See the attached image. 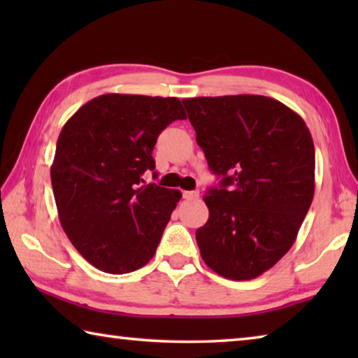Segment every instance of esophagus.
Listing matches in <instances>:
<instances>
[{"instance_id": "obj_1", "label": "esophagus", "mask_w": 358, "mask_h": 358, "mask_svg": "<svg viewBox=\"0 0 358 358\" xmlns=\"http://www.w3.org/2000/svg\"><path fill=\"white\" fill-rule=\"evenodd\" d=\"M183 197L187 199V201H192V199H197L199 197V191H185L183 192Z\"/></svg>"}]
</instances>
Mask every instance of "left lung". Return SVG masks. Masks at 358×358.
<instances>
[{"instance_id":"8db88e82","label":"left lung","mask_w":358,"mask_h":358,"mask_svg":"<svg viewBox=\"0 0 358 358\" xmlns=\"http://www.w3.org/2000/svg\"><path fill=\"white\" fill-rule=\"evenodd\" d=\"M210 171L221 178L203 196L210 216L196 230L203 262L246 281L290 248L314 197V143L292 108L257 94L185 99Z\"/></svg>"}]
</instances>
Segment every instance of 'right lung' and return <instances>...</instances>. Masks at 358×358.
<instances>
[{
    "label": "right lung",
    "instance_id": "right-lung-1",
    "mask_svg": "<svg viewBox=\"0 0 358 358\" xmlns=\"http://www.w3.org/2000/svg\"><path fill=\"white\" fill-rule=\"evenodd\" d=\"M186 115L178 98L102 94L82 106L59 132L50 167L62 227L101 271L131 273L150 262L178 189L145 185L162 129Z\"/></svg>",
    "mask_w": 358,
    "mask_h": 358
}]
</instances>
